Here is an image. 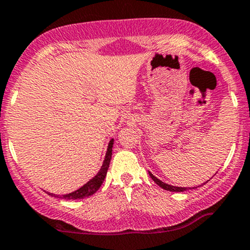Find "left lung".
<instances>
[{
    "instance_id": "obj_1",
    "label": "left lung",
    "mask_w": 250,
    "mask_h": 250,
    "mask_svg": "<svg viewBox=\"0 0 250 250\" xmlns=\"http://www.w3.org/2000/svg\"><path fill=\"white\" fill-rule=\"evenodd\" d=\"M149 174H150V177H151L152 178V180H154V182L156 183V184H157L158 186H161L162 188H164V190H167V191H171V192H184V191H186V190H188V188H177V186H172V185H169V184H165V183H163L162 182V180H159L158 178H156V177L154 176V174H152L151 172H149Z\"/></svg>"
}]
</instances>
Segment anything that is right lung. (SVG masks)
Listing matches in <instances>:
<instances>
[{
	"label": "right lung",
	"instance_id": "add662e5",
	"mask_svg": "<svg viewBox=\"0 0 250 250\" xmlns=\"http://www.w3.org/2000/svg\"><path fill=\"white\" fill-rule=\"evenodd\" d=\"M113 143H114V140L110 141L109 144H108V149L106 152V157H104V164H102L100 171H99L98 174H96L94 178H92L88 183H86L83 188H80L79 190L72 192V193L64 194V195H56L52 193H49V194L53 195V197H57V198H62V199H83V198L89 197V195L94 194L95 192L100 188L101 184L104 183V177H106V174H107V170H108V167H109L110 159H112Z\"/></svg>",
	"mask_w": 250,
	"mask_h": 250
}]
</instances>
